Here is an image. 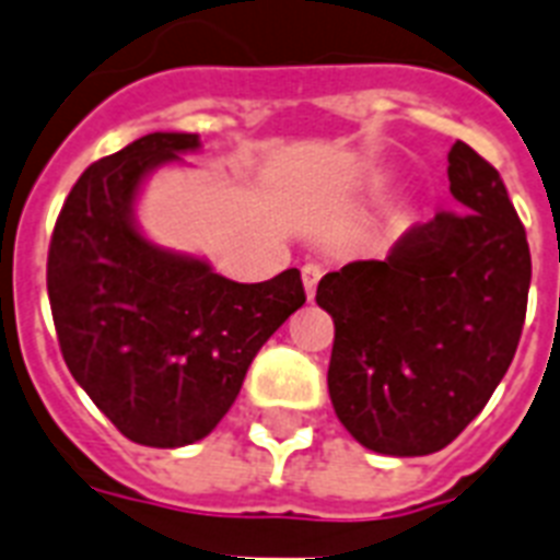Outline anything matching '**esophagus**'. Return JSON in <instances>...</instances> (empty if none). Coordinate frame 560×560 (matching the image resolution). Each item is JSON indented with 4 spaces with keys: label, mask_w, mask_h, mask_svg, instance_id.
<instances>
[{
    "label": "esophagus",
    "mask_w": 560,
    "mask_h": 560,
    "mask_svg": "<svg viewBox=\"0 0 560 560\" xmlns=\"http://www.w3.org/2000/svg\"><path fill=\"white\" fill-rule=\"evenodd\" d=\"M319 279H322V267L319 265H304L302 267V281H304V290H307V299H313Z\"/></svg>",
    "instance_id": "esophagus-1"
}]
</instances>
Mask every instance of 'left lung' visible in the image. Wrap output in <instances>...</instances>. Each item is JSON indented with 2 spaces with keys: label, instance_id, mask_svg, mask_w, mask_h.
Here are the masks:
<instances>
[{
  "label": "left lung",
  "instance_id": "left-lung-1",
  "mask_svg": "<svg viewBox=\"0 0 560 560\" xmlns=\"http://www.w3.org/2000/svg\"><path fill=\"white\" fill-rule=\"evenodd\" d=\"M448 184L457 212L413 224L383 261H351L316 290L336 327L330 402L371 452L445 448L483 411L521 342L532 258L503 177L457 140Z\"/></svg>",
  "mask_w": 560,
  "mask_h": 560
}]
</instances>
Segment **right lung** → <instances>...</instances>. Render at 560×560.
<instances>
[{
  "mask_svg": "<svg viewBox=\"0 0 560 560\" xmlns=\"http://www.w3.org/2000/svg\"><path fill=\"white\" fill-rule=\"evenodd\" d=\"M198 147V135L154 131L91 163L48 247V299L68 371L122 438L154 448L207 438L261 345L304 304L295 267L238 284L143 238L135 224L143 177Z\"/></svg>",
  "mask_w": 560,
  "mask_h": 560,
  "instance_id": "add662e5",
  "label": "right lung"
}]
</instances>
